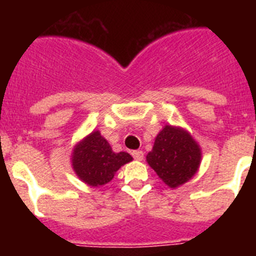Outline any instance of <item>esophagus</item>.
<instances>
[{
	"label": "esophagus",
	"mask_w": 256,
	"mask_h": 256,
	"mask_svg": "<svg viewBox=\"0 0 256 256\" xmlns=\"http://www.w3.org/2000/svg\"><path fill=\"white\" fill-rule=\"evenodd\" d=\"M132 156H133V158H134L136 160H138V162H141V160L144 159V151H141V150L133 151Z\"/></svg>",
	"instance_id": "1"
}]
</instances>
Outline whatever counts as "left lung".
Wrapping results in <instances>:
<instances>
[{
    "label": "left lung",
    "mask_w": 256,
    "mask_h": 256,
    "mask_svg": "<svg viewBox=\"0 0 256 256\" xmlns=\"http://www.w3.org/2000/svg\"><path fill=\"white\" fill-rule=\"evenodd\" d=\"M200 144L182 126L166 124L158 133L146 162L170 188L188 182L201 164Z\"/></svg>",
    "instance_id": "8db88e82"
}]
</instances>
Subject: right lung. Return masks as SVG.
I'll use <instances>...</instances> for the list:
<instances>
[{
  "label": "right lung",
  "mask_w": 256,
  "mask_h": 256,
  "mask_svg": "<svg viewBox=\"0 0 256 256\" xmlns=\"http://www.w3.org/2000/svg\"><path fill=\"white\" fill-rule=\"evenodd\" d=\"M72 166L76 177L91 187H100L114 178L115 173L133 158L128 152H114L100 130L82 138L72 151Z\"/></svg>",
  "instance_id": "add662e5"
}]
</instances>
